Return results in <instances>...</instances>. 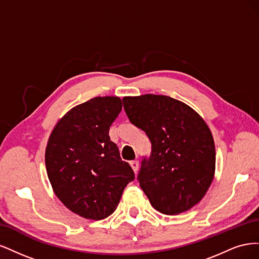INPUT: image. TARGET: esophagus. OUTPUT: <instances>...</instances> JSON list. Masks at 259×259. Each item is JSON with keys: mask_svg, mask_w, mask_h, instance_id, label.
Returning <instances> with one entry per match:
<instances>
[{"mask_svg": "<svg viewBox=\"0 0 259 259\" xmlns=\"http://www.w3.org/2000/svg\"><path fill=\"white\" fill-rule=\"evenodd\" d=\"M130 165H131V168L133 169V171H135V173H137V171L139 169V161L138 160L130 161Z\"/></svg>", "mask_w": 259, "mask_h": 259, "instance_id": "obj_1", "label": "esophagus"}]
</instances>
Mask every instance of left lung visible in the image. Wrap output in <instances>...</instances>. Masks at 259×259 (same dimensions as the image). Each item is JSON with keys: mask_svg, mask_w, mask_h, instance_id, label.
Here are the masks:
<instances>
[{"mask_svg": "<svg viewBox=\"0 0 259 259\" xmlns=\"http://www.w3.org/2000/svg\"><path fill=\"white\" fill-rule=\"evenodd\" d=\"M129 120L152 143L142 161L140 186L152 206L177 215L201 201L215 173V145L210 128L195 110L168 96L124 97Z\"/></svg>", "mask_w": 259, "mask_h": 259, "instance_id": "1", "label": "left lung"}]
</instances>
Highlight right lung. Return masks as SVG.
<instances>
[{"mask_svg": "<svg viewBox=\"0 0 259 259\" xmlns=\"http://www.w3.org/2000/svg\"><path fill=\"white\" fill-rule=\"evenodd\" d=\"M122 108L118 97L78 104L57 122L48 139L45 164L60 201L81 218L100 221L117 207L135 172L122 161L108 131Z\"/></svg>", "mask_w": 259, "mask_h": 259, "instance_id": "right-lung-1", "label": "right lung"}]
</instances>
